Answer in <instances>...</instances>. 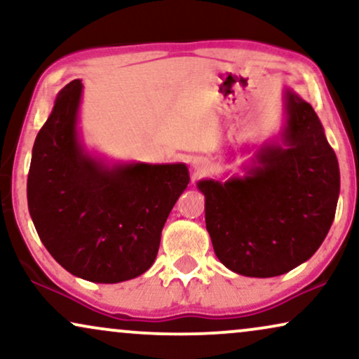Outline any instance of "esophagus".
Here are the masks:
<instances>
[{
	"label": "esophagus",
	"instance_id": "obj_1",
	"mask_svg": "<svg viewBox=\"0 0 359 359\" xmlns=\"http://www.w3.org/2000/svg\"><path fill=\"white\" fill-rule=\"evenodd\" d=\"M207 165H208V161H207V158H203V157H197V158H194V161H192V167H194L195 172H203L207 169Z\"/></svg>",
	"mask_w": 359,
	"mask_h": 359
}]
</instances>
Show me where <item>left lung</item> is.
Returning <instances> with one entry per match:
<instances>
[{
  "instance_id": "8db88e82",
  "label": "left lung",
  "mask_w": 359,
  "mask_h": 359,
  "mask_svg": "<svg viewBox=\"0 0 359 359\" xmlns=\"http://www.w3.org/2000/svg\"><path fill=\"white\" fill-rule=\"evenodd\" d=\"M280 135L257 147L243 175L202 179L213 252L229 270L270 278L310 260L333 224L338 158L306 101L283 90Z\"/></svg>"
}]
</instances>
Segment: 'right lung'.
Segmentation results:
<instances>
[{"label":"right lung","mask_w":359,"mask_h":359,"mask_svg":"<svg viewBox=\"0 0 359 359\" xmlns=\"http://www.w3.org/2000/svg\"><path fill=\"white\" fill-rule=\"evenodd\" d=\"M81 81L66 84L36 135L29 215L62 269L94 283H121L152 266L190 175L184 162H112L90 152L81 137Z\"/></svg>","instance_id":"1"}]
</instances>
